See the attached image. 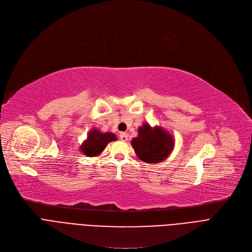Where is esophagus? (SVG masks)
<instances>
[{"mask_svg":"<svg viewBox=\"0 0 252 252\" xmlns=\"http://www.w3.org/2000/svg\"><path fill=\"white\" fill-rule=\"evenodd\" d=\"M120 138H121V140L123 142H126L128 140V135H127V133H126V132H122L121 135H120Z\"/></svg>","mask_w":252,"mask_h":252,"instance_id":"esophagus-1","label":"esophagus"}]
</instances>
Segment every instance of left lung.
<instances>
[{"label":"left lung","instance_id":"8db88e82","mask_svg":"<svg viewBox=\"0 0 252 252\" xmlns=\"http://www.w3.org/2000/svg\"><path fill=\"white\" fill-rule=\"evenodd\" d=\"M137 156L145 163H159L169 157L174 149V138L161 126L144 123L138 128V137L131 140Z\"/></svg>","mask_w":252,"mask_h":252}]
</instances>
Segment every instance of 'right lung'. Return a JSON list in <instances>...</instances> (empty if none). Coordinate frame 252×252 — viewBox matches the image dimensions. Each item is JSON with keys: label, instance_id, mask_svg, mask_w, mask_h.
Segmentation results:
<instances>
[{"label": "right lung", "instance_id": "right-lung-1", "mask_svg": "<svg viewBox=\"0 0 252 252\" xmlns=\"http://www.w3.org/2000/svg\"><path fill=\"white\" fill-rule=\"evenodd\" d=\"M117 138L113 132H102L98 128H91L87 139L80 146V151L87 157H96L101 154L108 143L116 141Z\"/></svg>", "mask_w": 252, "mask_h": 252}]
</instances>
